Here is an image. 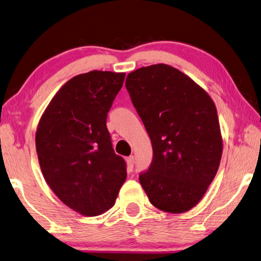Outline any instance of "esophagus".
I'll use <instances>...</instances> for the list:
<instances>
[{
	"instance_id": "obj_1",
	"label": "esophagus",
	"mask_w": 261,
	"mask_h": 261,
	"mask_svg": "<svg viewBox=\"0 0 261 261\" xmlns=\"http://www.w3.org/2000/svg\"><path fill=\"white\" fill-rule=\"evenodd\" d=\"M126 162H127V168H128V171H133V168H134V165H135V158L134 156H128L127 158V160H126Z\"/></svg>"
}]
</instances>
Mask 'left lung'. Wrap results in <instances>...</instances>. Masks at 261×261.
Returning a JSON list of instances; mask_svg holds the SVG:
<instances>
[{
	"mask_svg": "<svg viewBox=\"0 0 261 261\" xmlns=\"http://www.w3.org/2000/svg\"><path fill=\"white\" fill-rule=\"evenodd\" d=\"M152 145L140 182L152 205L171 214L196 206L222 158L216 106L193 80L167 64L140 68L125 82Z\"/></svg>",
	"mask_w": 261,
	"mask_h": 261,
	"instance_id": "left-lung-1",
	"label": "left lung"
}]
</instances>
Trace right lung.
Masks as SVG:
<instances>
[{
	"label": "right lung",
	"instance_id": "obj_1",
	"mask_svg": "<svg viewBox=\"0 0 261 261\" xmlns=\"http://www.w3.org/2000/svg\"><path fill=\"white\" fill-rule=\"evenodd\" d=\"M124 79V72L100 70L75 76L38 124L36 148L44 178L65 205L83 216L111 209L126 179V163L114 152L106 126Z\"/></svg>",
	"mask_w": 261,
	"mask_h": 261
}]
</instances>
